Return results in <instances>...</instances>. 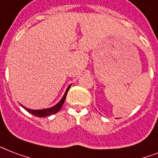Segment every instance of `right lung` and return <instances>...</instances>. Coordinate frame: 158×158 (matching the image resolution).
<instances>
[{
	"instance_id": "obj_1",
	"label": "right lung",
	"mask_w": 158,
	"mask_h": 158,
	"mask_svg": "<svg viewBox=\"0 0 158 158\" xmlns=\"http://www.w3.org/2000/svg\"><path fill=\"white\" fill-rule=\"evenodd\" d=\"M71 84L67 88V89H66L65 93H64V94L62 97V98L60 99V102L57 103V104H55V106H53L51 108H44V109H30V108H27L26 107H24L22 106L23 108L26 109V111L29 112L30 114H33L35 116L40 117V118H44V117H48L50 116V115H52V114H56L57 112H59L60 110V108H62V106H63L64 103V100H65L66 98V95H67V93H68L69 89V88H70Z\"/></svg>"
}]
</instances>
